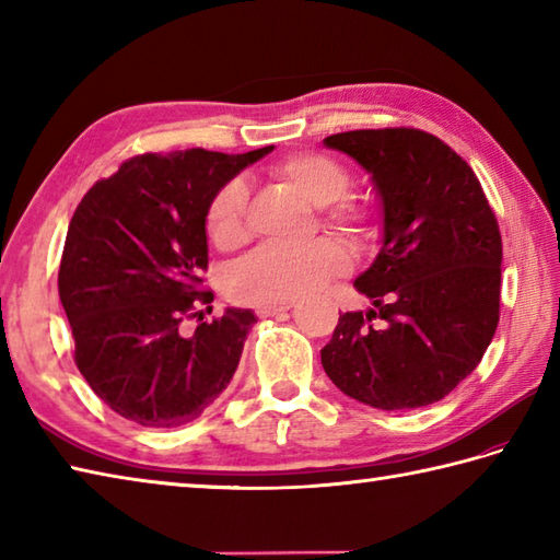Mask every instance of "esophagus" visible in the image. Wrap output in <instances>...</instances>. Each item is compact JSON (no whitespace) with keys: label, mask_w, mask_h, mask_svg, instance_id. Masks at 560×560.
Instances as JSON below:
<instances>
[{"label":"esophagus","mask_w":560,"mask_h":560,"mask_svg":"<svg viewBox=\"0 0 560 560\" xmlns=\"http://www.w3.org/2000/svg\"><path fill=\"white\" fill-rule=\"evenodd\" d=\"M291 303H287V305H261V307H257V315L259 317H273V315H281V313H289L291 311Z\"/></svg>","instance_id":"1"}]
</instances>
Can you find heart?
Wrapping results in <instances>:
<instances>
[{
	"mask_svg": "<svg viewBox=\"0 0 560 560\" xmlns=\"http://www.w3.org/2000/svg\"><path fill=\"white\" fill-rule=\"evenodd\" d=\"M273 175L295 189L313 207H323L319 223L351 243H361L371 233L373 211L363 201L343 197L351 187V175L339 161L325 153H291L273 165ZM247 187L241 177L223 183L205 213V229L213 247H241L247 241L245 225ZM349 269L343 247L329 237L303 247H259L231 269L225 291L243 305H287L315 293L327 281Z\"/></svg>",
	"mask_w": 560,
	"mask_h": 560,
	"instance_id": "heart-1",
	"label": "heart"
}]
</instances>
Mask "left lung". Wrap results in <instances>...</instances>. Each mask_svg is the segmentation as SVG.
Segmentation results:
<instances>
[{
  "instance_id": "left-lung-1",
  "label": "left lung",
  "mask_w": 560,
  "mask_h": 560,
  "mask_svg": "<svg viewBox=\"0 0 560 560\" xmlns=\"http://www.w3.org/2000/svg\"><path fill=\"white\" fill-rule=\"evenodd\" d=\"M325 144L373 175L385 231L371 269L353 283L375 311L339 315L319 351L323 368L368 407H428L479 365L495 335L503 259L495 213L469 163L423 129H353Z\"/></svg>"
}]
</instances>
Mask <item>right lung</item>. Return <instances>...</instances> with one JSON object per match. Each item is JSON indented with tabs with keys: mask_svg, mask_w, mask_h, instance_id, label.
<instances>
[{
	"mask_svg": "<svg viewBox=\"0 0 560 560\" xmlns=\"http://www.w3.org/2000/svg\"><path fill=\"white\" fill-rule=\"evenodd\" d=\"M273 147L229 156L139 153L93 185L69 221L57 289L74 363L122 419L147 428L195 421L229 387L249 311L201 323L213 301L205 213L213 192ZM198 317L195 332L184 319Z\"/></svg>",
	"mask_w": 560,
	"mask_h": 560,
	"instance_id": "right-lung-1",
	"label": "right lung"
}]
</instances>
